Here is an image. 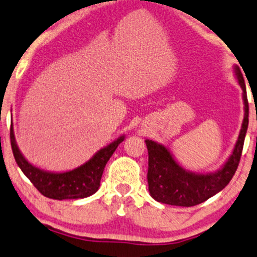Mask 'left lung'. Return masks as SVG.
I'll use <instances>...</instances> for the list:
<instances>
[{
  "instance_id": "left-lung-1",
  "label": "left lung",
  "mask_w": 257,
  "mask_h": 257,
  "mask_svg": "<svg viewBox=\"0 0 257 257\" xmlns=\"http://www.w3.org/2000/svg\"><path fill=\"white\" fill-rule=\"evenodd\" d=\"M236 80L242 89L244 116L234 149L221 168L211 173H195L184 169L162 143L146 140L148 149V189L154 200L170 206L193 207L207 201L223 189L234 176L240 162L249 122L247 89L240 68L234 66Z\"/></svg>"
}]
</instances>
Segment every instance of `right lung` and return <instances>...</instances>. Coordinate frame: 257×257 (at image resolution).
Segmentation results:
<instances>
[{
  "mask_svg": "<svg viewBox=\"0 0 257 257\" xmlns=\"http://www.w3.org/2000/svg\"><path fill=\"white\" fill-rule=\"evenodd\" d=\"M124 139V135L119 136L108 146L97 150L90 160L77 168L67 172H48L34 166L23 156L16 143L14 126L13 124L10 126V143L17 166L41 194L54 200H77L96 193L105 164Z\"/></svg>",
  "mask_w": 257,
  "mask_h": 257,
  "instance_id": "obj_1",
  "label": "right lung"
}]
</instances>
